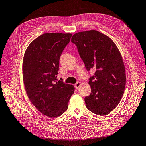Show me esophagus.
Segmentation results:
<instances>
[{
	"mask_svg": "<svg viewBox=\"0 0 146 146\" xmlns=\"http://www.w3.org/2000/svg\"><path fill=\"white\" fill-rule=\"evenodd\" d=\"M81 83L80 82H77L75 84V87L76 89H79V88L80 87Z\"/></svg>",
	"mask_w": 146,
	"mask_h": 146,
	"instance_id": "34e87169",
	"label": "esophagus"
}]
</instances>
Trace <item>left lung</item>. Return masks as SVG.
I'll list each match as a JSON object with an SVG mask.
<instances>
[{"instance_id":"left-lung-1","label":"left lung","mask_w":146,"mask_h":146,"mask_svg":"<svg viewBox=\"0 0 146 146\" xmlns=\"http://www.w3.org/2000/svg\"><path fill=\"white\" fill-rule=\"evenodd\" d=\"M71 41L76 46L87 71L96 70L89 79L91 93L85 98L86 106L96 115H107L117 106L125 89L121 54L113 41L96 30L76 33Z\"/></svg>"}]
</instances>
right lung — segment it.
<instances>
[{
	"mask_svg": "<svg viewBox=\"0 0 146 146\" xmlns=\"http://www.w3.org/2000/svg\"><path fill=\"white\" fill-rule=\"evenodd\" d=\"M71 36L70 33H44L25 53L23 78L27 95L37 109L50 117L64 113L74 93L72 85L57 79L60 58Z\"/></svg>",
	"mask_w": 146,
	"mask_h": 146,
	"instance_id": "right-lung-1",
	"label": "right lung"
}]
</instances>
